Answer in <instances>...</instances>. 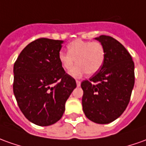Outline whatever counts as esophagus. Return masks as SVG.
Listing matches in <instances>:
<instances>
[{
  "instance_id": "1",
  "label": "esophagus",
  "mask_w": 146,
  "mask_h": 146,
  "mask_svg": "<svg viewBox=\"0 0 146 146\" xmlns=\"http://www.w3.org/2000/svg\"><path fill=\"white\" fill-rule=\"evenodd\" d=\"M76 84H77V86H80V85H81V82L79 81V80H76Z\"/></svg>"
}]
</instances>
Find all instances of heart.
Masks as SVG:
<instances>
[{"mask_svg": "<svg viewBox=\"0 0 146 146\" xmlns=\"http://www.w3.org/2000/svg\"><path fill=\"white\" fill-rule=\"evenodd\" d=\"M58 60L64 70H70L76 62V65L69 74L73 77H79L84 73L93 75L102 67L105 60V48L100 42L75 40L67 45V52L60 51Z\"/></svg>", "mask_w": 146, "mask_h": 146, "instance_id": "heart-1", "label": "heart"}]
</instances>
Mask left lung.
I'll list each match as a JSON object with an SVG mask.
<instances>
[{
    "label": "left lung",
    "mask_w": 146,
    "mask_h": 146,
    "mask_svg": "<svg viewBox=\"0 0 146 146\" xmlns=\"http://www.w3.org/2000/svg\"><path fill=\"white\" fill-rule=\"evenodd\" d=\"M104 46L105 60L100 71L81 87L83 112L90 121L107 124L126 109L134 86V63L125 47L109 36L95 38Z\"/></svg>",
    "instance_id": "obj_1"
}]
</instances>
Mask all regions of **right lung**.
<instances>
[{
	"mask_svg": "<svg viewBox=\"0 0 146 146\" xmlns=\"http://www.w3.org/2000/svg\"><path fill=\"white\" fill-rule=\"evenodd\" d=\"M63 40L40 38L25 47L14 63L13 93L21 112L34 124L48 126L63 116L76 82L61 67Z\"/></svg>",
	"mask_w": 146,
	"mask_h": 146,
	"instance_id": "obj_1",
	"label": "right lung"
}]
</instances>
